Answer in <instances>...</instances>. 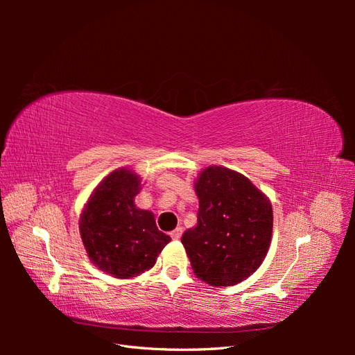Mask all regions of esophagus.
Here are the masks:
<instances>
[{
	"instance_id": "esophagus-1",
	"label": "esophagus",
	"mask_w": 355,
	"mask_h": 355,
	"mask_svg": "<svg viewBox=\"0 0 355 355\" xmlns=\"http://www.w3.org/2000/svg\"><path fill=\"white\" fill-rule=\"evenodd\" d=\"M170 237L173 239V240H179V239L182 237V228L179 227V228H176L175 231H171V232H170Z\"/></svg>"
}]
</instances>
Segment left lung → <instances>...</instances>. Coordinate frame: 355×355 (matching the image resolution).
Listing matches in <instances>:
<instances>
[{
    "label": "left lung",
    "instance_id": "left-lung-1",
    "mask_svg": "<svg viewBox=\"0 0 355 355\" xmlns=\"http://www.w3.org/2000/svg\"><path fill=\"white\" fill-rule=\"evenodd\" d=\"M197 227L182 235L197 278L235 286L259 268L272 237L271 201L239 171L209 166L196 179Z\"/></svg>",
    "mask_w": 355,
    "mask_h": 355
}]
</instances>
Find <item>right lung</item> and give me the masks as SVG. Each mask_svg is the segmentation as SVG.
I'll return each instance as SVG.
<instances>
[{"label": "right lung", "instance_id": "obj_1", "mask_svg": "<svg viewBox=\"0 0 355 355\" xmlns=\"http://www.w3.org/2000/svg\"><path fill=\"white\" fill-rule=\"evenodd\" d=\"M141 176L116 168L93 189L80 216V235L94 266L115 278H133L155 265L171 240L157 228L154 213L139 209Z\"/></svg>", "mask_w": 355, "mask_h": 355}]
</instances>
